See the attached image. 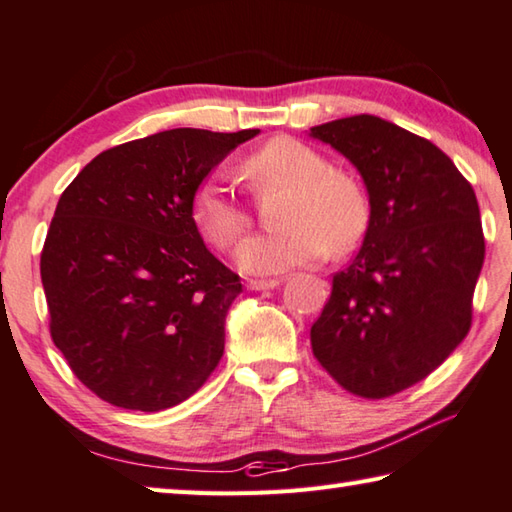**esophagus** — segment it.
I'll return each instance as SVG.
<instances>
[{"label": "esophagus", "mask_w": 512, "mask_h": 512, "mask_svg": "<svg viewBox=\"0 0 512 512\" xmlns=\"http://www.w3.org/2000/svg\"><path fill=\"white\" fill-rule=\"evenodd\" d=\"M275 287H280V280H250L248 282V289H253V291H268Z\"/></svg>", "instance_id": "obj_1"}]
</instances>
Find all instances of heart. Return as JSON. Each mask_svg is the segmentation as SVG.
<instances>
[{"label": "heart", "instance_id": "obj_1", "mask_svg": "<svg viewBox=\"0 0 512 512\" xmlns=\"http://www.w3.org/2000/svg\"><path fill=\"white\" fill-rule=\"evenodd\" d=\"M241 173L257 194L284 189L277 214L282 230L248 237L237 250L241 271L277 275L343 255L359 244L370 221L363 187L350 173L329 169L311 146L275 137L241 162ZM194 219L216 248H230L250 225V214L219 180H205L194 194Z\"/></svg>", "mask_w": 512, "mask_h": 512}]
</instances>
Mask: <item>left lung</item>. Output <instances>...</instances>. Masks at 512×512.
I'll return each mask as SVG.
<instances>
[{
    "label": "left lung",
    "mask_w": 512,
    "mask_h": 512,
    "mask_svg": "<svg viewBox=\"0 0 512 512\" xmlns=\"http://www.w3.org/2000/svg\"><path fill=\"white\" fill-rule=\"evenodd\" d=\"M366 185L370 221L332 280L311 350L354 395L381 400L418 384L470 332L485 241L474 189L424 137L375 115L309 128Z\"/></svg>",
    "instance_id": "8db88e82"
}]
</instances>
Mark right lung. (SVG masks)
Listing matches in <instances>:
<instances>
[{
    "label": "right lung",
    "mask_w": 512,
    "mask_h": 512,
    "mask_svg": "<svg viewBox=\"0 0 512 512\" xmlns=\"http://www.w3.org/2000/svg\"><path fill=\"white\" fill-rule=\"evenodd\" d=\"M257 133L173 128L119 144L60 196L40 257L51 339L101 400L171 409L223 357L241 282L207 250L194 194Z\"/></svg>",
    "instance_id": "1"
}]
</instances>
